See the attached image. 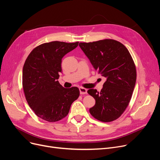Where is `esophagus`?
Here are the masks:
<instances>
[{"label": "esophagus", "mask_w": 160, "mask_h": 160, "mask_svg": "<svg viewBox=\"0 0 160 160\" xmlns=\"http://www.w3.org/2000/svg\"><path fill=\"white\" fill-rule=\"evenodd\" d=\"M79 90H80V93L81 95H85L87 93V89L84 88H82V87H80L79 88Z\"/></svg>", "instance_id": "obj_1"}]
</instances>
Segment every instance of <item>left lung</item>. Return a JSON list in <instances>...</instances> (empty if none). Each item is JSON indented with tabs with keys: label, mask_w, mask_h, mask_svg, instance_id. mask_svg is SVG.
<instances>
[{
	"label": "left lung",
	"mask_w": 160,
	"mask_h": 160,
	"mask_svg": "<svg viewBox=\"0 0 160 160\" xmlns=\"http://www.w3.org/2000/svg\"><path fill=\"white\" fill-rule=\"evenodd\" d=\"M79 46L95 71L107 78L100 92L88 91L95 99L89 112L101 122H112L126 110L133 94L137 78L133 58L126 46L113 39L80 42Z\"/></svg>",
	"instance_id": "1"
}]
</instances>
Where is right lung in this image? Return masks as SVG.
Instances as JSON below:
<instances>
[{
  "mask_svg": "<svg viewBox=\"0 0 160 160\" xmlns=\"http://www.w3.org/2000/svg\"><path fill=\"white\" fill-rule=\"evenodd\" d=\"M78 43L53 41L42 44L26 59L22 76L23 91L29 107L40 118L49 122L61 120L78 98L77 87L65 88L58 80L62 58Z\"/></svg>",
  "mask_w": 160,
  "mask_h": 160,
  "instance_id": "right-lung-1",
  "label": "right lung"
}]
</instances>
